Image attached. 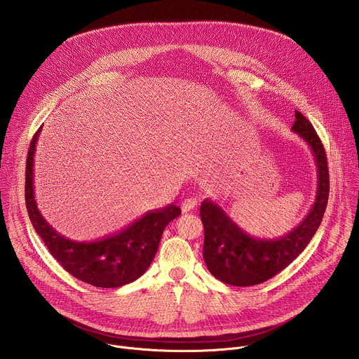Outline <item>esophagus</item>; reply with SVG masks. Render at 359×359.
<instances>
[{
    "instance_id": "obj_1",
    "label": "esophagus",
    "mask_w": 359,
    "mask_h": 359,
    "mask_svg": "<svg viewBox=\"0 0 359 359\" xmlns=\"http://www.w3.org/2000/svg\"><path fill=\"white\" fill-rule=\"evenodd\" d=\"M197 205V198H194V197H191V198H184L183 200V203H182V208H183V211H190V210H193L194 207Z\"/></svg>"
}]
</instances>
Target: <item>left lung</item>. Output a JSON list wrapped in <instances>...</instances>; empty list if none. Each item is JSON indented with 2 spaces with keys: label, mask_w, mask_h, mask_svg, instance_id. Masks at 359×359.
Instances as JSON below:
<instances>
[{
  "label": "left lung",
  "mask_w": 359,
  "mask_h": 359,
  "mask_svg": "<svg viewBox=\"0 0 359 359\" xmlns=\"http://www.w3.org/2000/svg\"><path fill=\"white\" fill-rule=\"evenodd\" d=\"M294 116L292 131L310 147L317 168L316 201L296 228L283 236L264 240L245 232L211 200L205 198L200 205L204 262L210 273L226 285L254 286L273 278L304 251L321 224L330 191L325 151L309 119L299 111Z\"/></svg>",
  "instance_id": "obj_1"
}]
</instances>
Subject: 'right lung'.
<instances>
[{
  "label": "right lung",
  "instance_id": "obj_1",
  "mask_svg": "<svg viewBox=\"0 0 359 359\" xmlns=\"http://www.w3.org/2000/svg\"><path fill=\"white\" fill-rule=\"evenodd\" d=\"M41 130L27 159L25 201L31 222L50 255L70 275L95 287H119L141 278L151 266L166 225L182 210L170 204L151 211L126 229L93 243H77L60 235L41 214L34 190V156Z\"/></svg>",
  "mask_w": 359,
  "mask_h": 359
}]
</instances>
